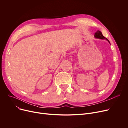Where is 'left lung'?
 I'll list each match as a JSON object with an SVG mask.
<instances>
[{"label":"left lung","mask_w":128,"mask_h":128,"mask_svg":"<svg viewBox=\"0 0 128 128\" xmlns=\"http://www.w3.org/2000/svg\"><path fill=\"white\" fill-rule=\"evenodd\" d=\"M94 37L96 38H98V39H106L110 44V42L109 40L107 39L106 38H105L104 36H103V35H102V32L100 31V30H98V31L96 32L94 34Z\"/></svg>","instance_id":"obj_1"}]
</instances>
